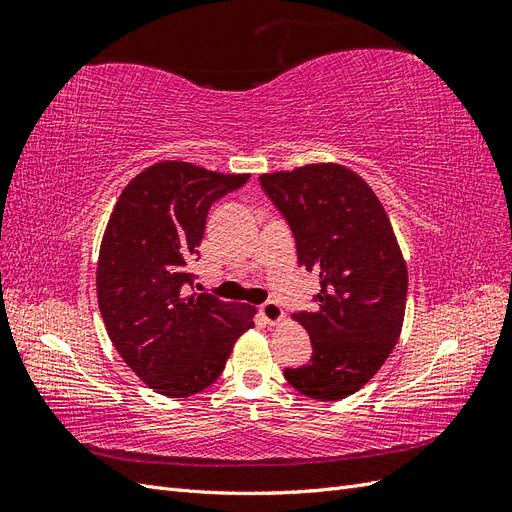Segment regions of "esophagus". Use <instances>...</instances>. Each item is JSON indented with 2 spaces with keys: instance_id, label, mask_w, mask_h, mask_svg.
<instances>
[{
  "instance_id": "obj_1",
  "label": "esophagus",
  "mask_w": 512,
  "mask_h": 512,
  "mask_svg": "<svg viewBox=\"0 0 512 512\" xmlns=\"http://www.w3.org/2000/svg\"><path fill=\"white\" fill-rule=\"evenodd\" d=\"M258 312H260L262 320H265L267 324H277V322L284 318L282 307H280V303H277V301H265V303L260 305Z\"/></svg>"
}]
</instances>
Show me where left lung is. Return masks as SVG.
Segmentation results:
<instances>
[{
    "label": "left lung",
    "mask_w": 512,
    "mask_h": 512,
    "mask_svg": "<svg viewBox=\"0 0 512 512\" xmlns=\"http://www.w3.org/2000/svg\"><path fill=\"white\" fill-rule=\"evenodd\" d=\"M260 188L290 226L299 267L320 282L312 312L294 314L312 359L284 378L312 399H344L389 359L404 324L408 271L391 220L369 185L337 164L260 175Z\"/></svg>",
    "instance_id": "1"
}]
</instances>
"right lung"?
<instances>
[{
	"instance_id": "obj_1",
	"label": "right lung",
	"mask_w": 512,
	"mask_h": 512,
	"mask_svg": "<svg viewBox=\"0 0 512 512\" xmlns=\"http://www.w3.org/2000/svg\"><path fill=\"white\" fill-rule=\"evenodd\" d=\"M247 179L160 162L126 185L108 220L96 273L100 314L121 359L160 395L205 391L237 337L254 327V307L194 292L188 271L211 205Z\"/></svg>"
}]
</instances>
